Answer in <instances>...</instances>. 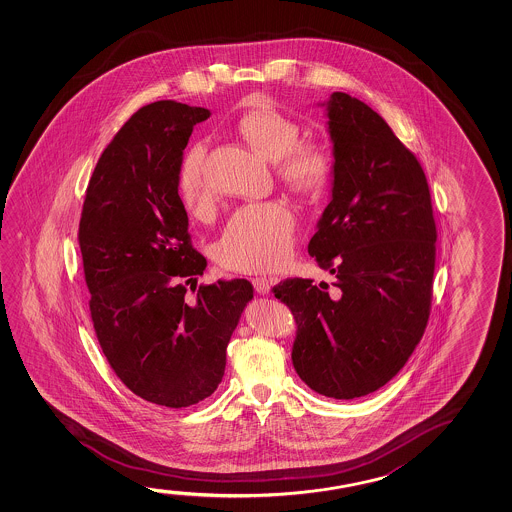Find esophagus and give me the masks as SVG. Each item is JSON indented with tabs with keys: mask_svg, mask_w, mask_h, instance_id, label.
<instances>
[{
	"mask_svg": "<svg viewBox=\"0 0 512 512\" xmlns=\"http://www.w3.org/2000/svg\"><path fill=\"white\" fill-rule=\"evenodd\" d=\"M252 284L255 287V291L259 294H268L269 289H271V282L266 277L253 278Z\"/></svg>",
	"mask_w": 512,
	"mask_h": 512,
	"instance_id": "obj_1",
	"label": "esophagus"
}]
</instances>
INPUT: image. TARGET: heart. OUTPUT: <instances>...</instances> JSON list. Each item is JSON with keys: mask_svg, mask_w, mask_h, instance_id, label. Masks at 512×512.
<instances>
[{"mask_svg": "<svg viewBox=\"0 0 512 512\" xmlns=\"http://www.w3.org/2000/svg\"><path fill=\"white\" fill-rule=\"evenodd\" d=\"M237 130L253 150L277 160L278 176L294 191L316 194L325 189L332 175L330 153L319 144L298 141L300 128L293 119L273 107L259 105L239 119ZM202 162L203 148L194 146L178 175V196L191 212H200L212 203ZM294 230L293 209L282 200L244 205L228 218L216 244V257L219 264L234 271H273L289 259Z\"/></svg>", "mask_w": 512, "mask_h": 512, "instance_id": "heart-1", "label": "heart"}]
</instances>
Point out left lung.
<instances>
[{"mask_svg": "<svg viewBox=\"0 0 512 512\" xmlns=\"http://www.w3.org/2000/svg\"><path fill=\"white\" fill-rule=\"evenodd\" d=\"M321 105L334 178L309 253L337 282L287 278L273 293L298 325L296 373L316 393L353 400L386 386L423 337L436 221L427 176L386 121L346 93Z\"/></svg>", "mask_w": 512, "mask_h": 512, "instance_id": "8db88e82", "label": "left lung"}]
</instances>
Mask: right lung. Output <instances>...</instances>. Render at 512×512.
<instances>
[{"instance_id":"obj_1","label":"right lung","mask_w":512,"mask_h":512,"mask_svg":"<svg viewBox=\"0 0 512 512\" xmlns=\"http://www.w3.org/2000/svg\"><path fill=\"white\" fill-rule=\"evenodd\" d=\"M209 116L173 100L137 110L101 153L78 230L110 368L132 393L171 409L218 389L228 341L253 298L244 278L196 287L207 260L191 244L178 175L194 125Z\"/></svg>"}]
</instances>
